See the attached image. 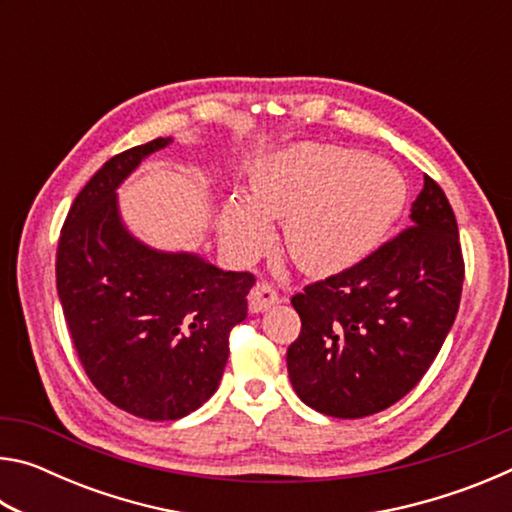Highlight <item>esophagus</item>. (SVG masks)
Here are the masks:
<instances>
[{"label": "esophagus", "instance_id": "obj_1", "mask_svg": "<svg viewBox=\"0 0 512 512\" xmlns=\"http://www.w3.org/2000/svg\"><path fill=\"white\" fill-rule=\"evenodd\" d=\"M277 300H280V293H277L271 282H257L248 296V307L253 314H257V311H264Z\"/></svg>", "mask_w": 512, "mask_h": 512}]
</instances>
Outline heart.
<instances>
[{
	"mask_svg": "<svg viewBox=\"0 0 512 512\" xmlns=\"http://www.w3.org/2000/svg\"><path fill=\"white\" fill-rule=\"evenodd\" d=\"M406 180L393 164L329 144H298L253 173V201L232 198L221 216L225 246L250 262L271 244L268 219L284 221L293 262L309 275L359 264L400 219Z\"/></svg>",
	"mask_w": 512,
	"mask_h": 512,
	"instance_id": "heart-1",
	"label": "heart"
}]
</instances>
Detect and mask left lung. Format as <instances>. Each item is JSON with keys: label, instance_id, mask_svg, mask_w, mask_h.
<instances>
[{"label": "left lung", "instance_id": "1", "mask_svg": "<svg viewBox=\"0 0 512 512\" xmlns=\"http://www.w3.org/2000/svg\"><path fill=\"white\" fill-rule=\"evenodd\" d=\"M463 277L454 210L424 173L409 228L291 298L300 316L287 350L293 391L332 418H366L400 402L443 348Z\"/></svg>", "mask_w": 512, "mask_h": 512}]
</instances>
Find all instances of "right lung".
<instances>
[{
    "instance_id": "1",
    "label": "right lung",
    "mask_w": 512,
    "mask_h": 512,
    "mask_svg": "<svg viewBox=\"0 0 512 512\" xmlns=\"http://www.w3.org/2000/svg\"><path fill=\"white\" fill-rule=\"evenodd\" d=\"M167 142L112 155L74 198L56 250L58 298L85 375L146 420H178L210 400L255 284L248 271L155 253L124 230L115 189Z\"/></svg>"
}]
</instances>
